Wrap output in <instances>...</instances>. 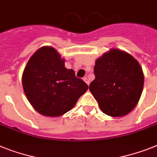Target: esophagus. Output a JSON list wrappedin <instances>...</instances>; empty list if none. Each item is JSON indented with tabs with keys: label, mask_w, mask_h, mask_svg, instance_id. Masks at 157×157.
<instances>
[{
	"label": "esophagus",
	"mask_w": 157,
	"mask_h": 157,
	"mask_svg": "<svg viewBox=\"0 0 157 157\" xmlns=\"http://www.w3.org/2000/svg\"><path fill=\"white\" fill-rule=\"evenodd\" d=\"M84 81H85V83H86L87 85H89V83H90V81H89V80L87 77H85V78H84Z\"/></svg>",
	"instance_id": "1"
}]
</instances>
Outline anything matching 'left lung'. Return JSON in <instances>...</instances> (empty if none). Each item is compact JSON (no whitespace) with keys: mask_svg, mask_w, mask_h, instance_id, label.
<instances>
[{"mask_svg":"<svg viewBox=\"0 0 157 157\" xmlns=\"http://www.w3.org/2000/svg\"><path fill=\"white\" fill-rule=\"evenodd\" d=\"M89 90L106 115L120 117L133 110L144 87L140 64L128 52L111 48L97 59Z\"/></svg>","mask_w":157,"mask_h":157,"instance_id":"left-lung-1","label":"left lung"}]
</instances>
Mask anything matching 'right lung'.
Instances as JSON below:
<instances>
[{
  "label": "right lung",
  "mask_w": 157,
  "mask_h": 157,
  "mask_svg": "<svg viewBox=\"0 0 157 157\" xmlns=\"http://www.w3.org/2000/svg\"><path fill=\"white\" fill-rule=\"evenodd\" d=\"M22 86L33 109L50 117L70 111L89 89L74 71L64 67V59L51 46H43L30 57L22 74Z\"/></svg>",
  "instance_id": "obj_1"
}]
</instances>
